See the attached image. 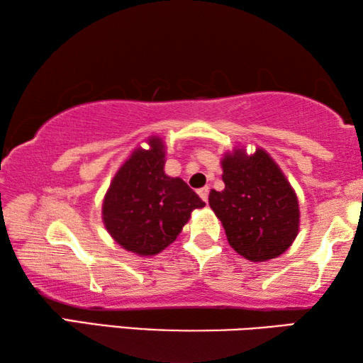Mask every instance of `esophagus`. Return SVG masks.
<instances>
[{
	"mask_svg": "<svg viewBox=\"0 0 363 363\" xmlns=\"http://www.w3.org/2000/svg\"><path fill=\"white\" fill-rule=\"evenodd\" d=\"M196 194L200 195V199H201V200H203V201H208V194H210V189H208V186H205V187H201V189L196 190Z\"/></svg>",
	"mask_w": 363,
	"mask_h": 363,
	"instance_id": "obj_1",
	"label": "esophagus"
}]
</instances>
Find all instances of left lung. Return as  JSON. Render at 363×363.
I'll return each mask as SVG.
<instances>
[{
  "instance_id": "1",
  "label": "left lung",
  "mask_w": 363,
  "mask_h": 363,
  "mask_svg": "<svg viewBox=\"0 0 363 363\" xmlns=\"http://www.w3.org/2000/svg\"><path fill=\"white\" fill-rule=\"evenodd\" d=\"M224 190H211L210 206L230 247L251 262H266L291 247L299 233V201L269 153L233 147L220 158Z\"/></svg>"
}]
</instances>
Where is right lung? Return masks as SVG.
Listing matches in <instances>:
<instances>
[{
	"mask_svg": "<svg viewBox=\"0 0 363 363\" xmlns=\"http://www.w3.org/2000/svg\"><path fill=\"white\" fill-rule=\"evenodd\" d=\"M121 163L104 195L102 223L123 250L155 256L173 243L205 201L181 177L164 173L163 138L145 139Z\"/></svg>",
	"mask_w": 363,
	"mask_h": 363,
	"instance_id": "add662e5",
	"label": "right lung"
}]
</instances>
